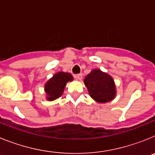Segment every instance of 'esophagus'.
Segmentation results:
<instances>
[{
    "mask_svg": "<svg viewBox=\"0 0 155 155\" xmlns=\"http://www.w3.org/2000/svg\"><path fill=\"white\" fill-rule=\"evenodd\" d=\"M75 77H76V78L78 79V80H81V79H82V74H77Z\"/></svg>",
    "mask_w": 155,
    "mask_h": 155,
    "instance_id": "1",
    "label": "esophagus"
}]
</instances>
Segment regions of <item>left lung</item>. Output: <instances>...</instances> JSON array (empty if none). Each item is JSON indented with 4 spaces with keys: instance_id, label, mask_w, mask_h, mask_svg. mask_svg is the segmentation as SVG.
I'll return each mask as SVG.
<instances>
[{
    "instance_id": "obj_1",
    "label": "left lung",
    "mask_w": 155,
    "mask_h": 155,
    "mask_svg": "<svg viewBox=\"0 0 155 155\" xmlns=\"http://www.w3.org/2000/svg\"><path fill=\"white\" fill-rule=\"evenodd\" d=\"M84 84L90 96L97 102H110L116 97V91L113 78L99 69H94L85 77Z\"/></svg>"
}]
</instances>
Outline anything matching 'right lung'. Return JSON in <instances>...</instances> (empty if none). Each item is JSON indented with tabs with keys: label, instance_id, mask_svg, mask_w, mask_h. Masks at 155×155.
<instances>
[{
	"label": "right lung",
	"instance_id": "add662e5",
	"mask_svg": "<svg viewBox=\"0 0 155 155\" xmlns=\"http://www.w3.org/2000/svg\"><path fill=\"white\" fill-rule=\"evenodd\" d=\"M73 81V76L70 73L58 72L48 81L45 84L46 99L53 101L62 95L65 86L68 81Z\"/></svg>",
	"mask_w": 155,
	"mask_h": 155
}]
</instances>
